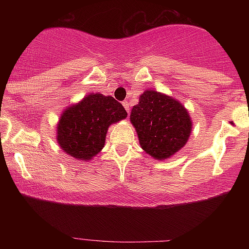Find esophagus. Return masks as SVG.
<instances>
[{
	"instance_id": "esophagus-1",
	"label": "esophagus",
	"mask_w": 249,
	"mask_h": 249,
	"mask_svg": "<svg viewBox=\"0 0 249 249\" xmlns=\"http://www.w3.org/2000/svg\"><path fill=\"white\" fill-rule=\"evenodd\" d=\"M123 105H124L125 110L127 111V113H130V103H128L127 101H125V102H123Z\"/></svg>"
}]
</instances>
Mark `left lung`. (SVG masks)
<instances>
[{"mask_svg":"<svg viewBox=\"0 0 249 249\" xmlns=\"http://www.w3.org/2000/svg\"><path fill=\"white\" fill-rule=\"evenodd\" d=\"M145 152L166 159L188 141L192 123L186 108L172 97L147 90L134 105L130 116Z\"/></svg>","mask_w":249,"mask_h":249,"instance_id":"8db88e82","label":"left lung"}]
</instances>
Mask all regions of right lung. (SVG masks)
Masks as SVG:
<instances>
[{
    "label": "right lung",
    "instance_id": "right-lung-1",
    "mask_svg": "<svg viewBox=\"0 0 249 249\" xmlns=\"http://www.w3.org/2000/svg\"><path fill=\"white\" fill-rule=\"evenodd\" d=\"M126 116L113 97L91 93L64 111L57 126V141L69 156L89 160L104 147L108 126Z\"/></svg>",
    "mask_w": 249,
    "mask_h": 249
}]
</instances>
